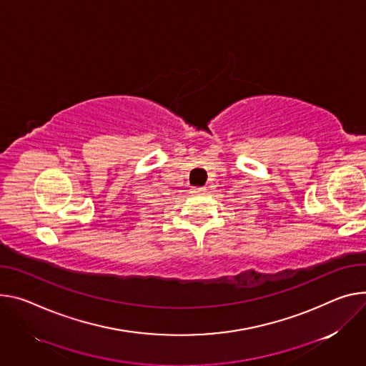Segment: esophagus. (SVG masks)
Instances as JSON below:
<instances>
[{
  "label": "esophagus",
  "mask_w": 366,
  "mask_h": 366,
  "mask_svg": "<svg viewBox=\"0 0 366 366\" xmlns=\"http://www.w3.org/2000/svg\"><path fill=\"white\" fill-rule=\"evenodd\" d=\"M191 192L192 194H203V192H206V188L204 187H192Z\"/></svg>",
  "instance_id": "1"
}]
</instances>
